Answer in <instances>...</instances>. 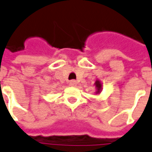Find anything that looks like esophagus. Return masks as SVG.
<instances>
[{
    "mask_svg": "<svg viewBox=\"0 0 152 152\" xmlns=\"http://www.w3.org/2000/svg\"><path fill=\"white\" fill-rule=\"evenodd\" d=\"M76 84H77L76 81H75V80L69 81V85L71 86H76Z\"/></svg>",
    "mask_w": 152,
    "mask_h": 152,
    "instance_id": "34e87169",
    "label": "esophagus"
}]
</instances>
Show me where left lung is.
I'll return each mask as SVG.
<instances>
[{
	"mask_svg": "<svg viewBox=\"0 0 152 152\" xmlns=\"http://www.w3.org/2000/svg\"><path fill=\"white\" fill-rule=\"evenodd\" d=\"M95 86H96L97 88L96 94H99V92L101 91V89H102V84L100 83L99 81H96V82H95Z\"/></svg>",
	"mask_w": 152,
	"mask_h": 152,
	"instance_id": "obj_1",
	"label": "left lung"
}]
</instances>
